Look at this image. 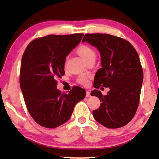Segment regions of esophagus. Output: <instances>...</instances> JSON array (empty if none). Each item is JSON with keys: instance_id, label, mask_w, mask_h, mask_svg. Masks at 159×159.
<instances>
[{"instance_id": "esophagus-1", "label": "esophagus", "mask_w": 159, "mask_h": 159, "mask_svg": "<svg viewBox=\"0 0 159 159\" xmlns=\"http://www.w3.org/2000/svg\"><path fill=\"white\" fill-rule=\"evenodd\" d=\"M86 98H88V97H90V91H86Z\"/></svg>"}]
</instances>
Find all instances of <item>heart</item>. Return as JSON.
<instances>
[{
  "instance_id": "b5f03b06",
  "label": "heart",
  "mask_w": 159,
  "mask_h": 159,
  "mask_svg": "<svg viewBox=\"0 0 159 159\" xmlns=\"http://www.w3.org/2000/svg\"><path fill=\"white\" fill-rule=\"evenodd\" d=\"M77 53L85 61H89L91 60H95L96 57V52L95 50L86 45H82L77 48ZM77 82L83 85H86L89 83V79L84 74H80L77 78Z\"/></svg>"
}]
</instances>
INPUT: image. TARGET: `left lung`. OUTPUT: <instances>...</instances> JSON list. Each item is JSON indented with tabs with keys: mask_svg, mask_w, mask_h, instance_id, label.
<instances>
[{
	"mask_svg": "<svg viewBox=\"0 0 159 159\" xmlns=\"http://www.w3.org/2000/svg\"><path fill=\"white\" fill-rule=\"evenodd\" d=\"M82 41L100 52L102 68L95 74L94 88L110 89L107 95L98 90L90 93L101 102L100 107L93 111L94 118L108 128L127 125L138 109L143 81L138 52L128 41L107 34H87Z\"/></svg>",
	"mask_w": 159,
	"mask_h": 159,
	"instance_id": "left-lung-1",
	"label": "left lung"
}]
</instances>
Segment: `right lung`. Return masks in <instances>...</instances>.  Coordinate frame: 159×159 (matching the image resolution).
<instances>
[{
	"label": "right lung",
	"instance_id": "right-lung-1",
	"mask_svg": "<svg viewBox=\"0 0 159 159\" xmlns=\"http://www.w3.org/2000/svg\"><path fill=\"white\" fill-rule=\"evenodd\" d=\"M83 34L48 35L32 41L21 58L20 82L29 114L38 124L55 128L68 120L85 90L74 86L68 93L57 89L64 76L66 57L80 42Z\"/></svg>",
	"mask_w": 159,
	"mask_h": 159
}]
</instances>
